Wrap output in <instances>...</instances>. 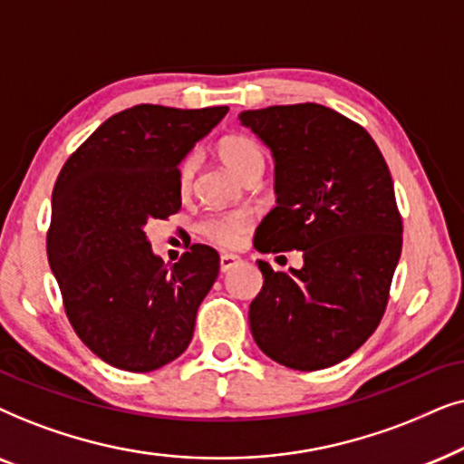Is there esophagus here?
<instances>
[{
  "instance_id": "34e87169",
  "label": "esophagus",
  "mask_w": 464,
  "mask_h": 464,
  "mask_svg": "<svg viewBox=\"0 0 464 464\" xmlns=\"http://www.w3.org/2000/svg\"><path fill=\"white\" fill-rule=\"evenodd\" d=\"M237 263H239V256H236V255H222L220 256V271H222V274H225V271L236 267Z\"/></svg>"
}]
</instances>
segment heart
Returning <instances> with one entry per match:
<instances>
[{"instance_id": "obj_1", "label": "heart", "mask_w": 464, "mask_h": 464, "mask_svg": "<svg viewBox=\"0 0 464 464\" xmlns=\"http://www.w3.org/2000/svg\"><path fill=\"white\" fill-rule=\"evenodd\" d=\"M218 154L225 168L231 174L242 178V180L252 171H263L265 157L261 146L255 140L246 138V135H228V138L220 141ZM195 157H187L182 160L180 169H178V184H180L182 190H188L195 176ZM250 222L252 216L248 212L236 209V212L209 216L199 225V231L208 242L220 246V248H233V246H237L242 233L248 231Z\"/></svg>"}]
</instances>
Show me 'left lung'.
<instances>
[{"label": "left lung", "mask_w": 464, "mask_h": 464, "mask_svg": "<svg viewBox=\"0 0 464 464\" xmlns=\"http://www.w3.org/2000/svg\"><path fill=\"white\" fill-rule=\"evenodd\" d=\"M237 119L274 157L276 208L256 228V250L304 252L301 269L256 261L263 288L250 304L252 337L284 367H333L384 316L403 246L391 171L365 129L320 103Z\"/></svg>", "instance_id": "left-lung-1"}]
</instances>
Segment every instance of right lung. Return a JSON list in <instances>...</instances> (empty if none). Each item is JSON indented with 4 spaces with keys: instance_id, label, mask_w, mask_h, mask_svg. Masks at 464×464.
Instances as JSON below:
<instances>
[{
    "instance_id": "right-lung-1",
    "label": "right lung",
    "mask_w": 464,
    "mask_h": 464,
    "mask_svg": "<svg viewBox=\"0 0 464 464\" xmlns=\"http://www.w3.org/2000/svg\"><path fill=\"white\" fill-rule=\"evenodd\" d=\"M227 112V106L140 103L110 116L61 169L48 263L73 331L108 365L154 372L193 339L220 258L193 244L180 261L165 265L146 225L180 209L178 165Z\"/></svg>"
}]
</instances>
